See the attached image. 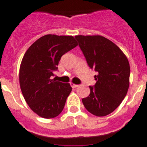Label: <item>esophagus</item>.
<instances>
[{"instance_id":"esophagus-1","label":"esophagus","mask_w":147,"mask_h":147,"mask_svg":"<svg viewBox=\"0 0 147 147\" xmlns=\"http://www.w3.org/2000/svg\"><path fill=\"white\" fill-rule=\"evenodd\" d=\"M70 84H71V87H73V88H76V87H79V85H78V84H74V83H71Z\"/></svg>"}]
</instances>
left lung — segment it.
Masks as SVG:
<instances>
[{
  "label": "left lung",
  "mask_w": 147,
  "mask_h": 147,
  "mask_svg": "<svg viewBox=\"0 0 147 147\" xmlns=\"http://www.w3.org/2000/svg\"><path fill=\"white\" fill-rule=\"evenodd\" d=\"M75 39L97 82L90 86V94L82 99L84 107L97 117L115 111L125 97L129 86L128 59L117 45L101 35H76Z\"/></svg>",
  "instance_id": "1"
}]
</instances>
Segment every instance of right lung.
I'll list each match as a JSON object with an SVG mask.
<instances>
[{
  "mask_svg": "<svg viewBox=\"0 0 147 147\" xmlns=\"http://www.w3.org/2000/svg\"><path fill=\"white\" fill-rule=\"evenodd\" d=\"M78 45L70 35H44L25 53L19 72L22 93L28 106L45 119L58 116L72 87L69 83L51 80L62 56Z\"/></svg>",
  "mask_w": 147,
  "mask_h": 147,
  "instance_id": "right-lung-1",
  "label": "right lung"
}]
</instances>
